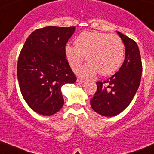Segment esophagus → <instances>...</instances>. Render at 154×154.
I'll use <instances>...</instances> for the list:
<instances>
[{"instance_id": "1", "label": "esophagus", "mask_w": 154, "mask_h": 154, "mask_svg": "<svg viewBox=\"0 0 154 154\" xmlns=\"http://www.w3.org/2000/svg\"><path fill=\"white\" fill-rule=\"evenodd\" d=\"M85 82V79H82V78H78L77 79V82L79 83H83Z\"/></svg>"}]
</instances>
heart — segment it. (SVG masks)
Here are the masks:
<instances>
[{
  "label": "heart",
  "mask_w": 154,
  "mask_h": 154,
  "mask_svg": "<svg viewBox=\"0 0 154 154\" xmlns=\"http://www.w3.org/2000/svg\"><path fill=\"white\" fill-rule=\"evenodd\" d=\"M75 45H66L65 54L72 69H78L86 59L88 63L82 67L78 74L93 75L99 71L102 75H109L122 64L125 45L119 36L97 32H83L76 38Z\"/></svg>",
  "instance_id": "b5f03b06"
}]
</instances>
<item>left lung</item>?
Returning a JSON list of instances; mask_svg holds the SVG:
<instances>
[{
  "mask_svg": "<svg viewBox=\"0 0 154 154\" xmlns=\"http://www.w3.org/2000/svg\"><path fill=\"white\" fill-rule=\"evenodd\" d=\"M125 48V58L119 70L106 81L97 82V91L91 99L92 109L100 115L115 116L129 105L140 82L142 63L137 43L116 32Z\"/></svg>",
  "mask_w": 154,
  "mask_h": 154,
  "instance_id": "left-lung-1",
  "label": "left lung"
}]
</instances>
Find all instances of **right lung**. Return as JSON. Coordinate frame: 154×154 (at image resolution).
Returning <instances> with one entry per match:
<instances>
[{
    "label": "right lung",
    "instance_id": "obj_1",
    "mask_svg": "<svg viewBox=\"0 0 154 154\" xmlns=\"http://www.w3.org/2000/svg\"><path fill=\"white\" fill-rule=\"evenodd\" d=\"M75 27H48L28 37L17 63V78L24 100L44 116L57 112L64 103L61 88L76 77L66 57L65 47Z\"/></svg>",
    "mask_w": 154,
    "mask_h": 154
}]
</instances>
